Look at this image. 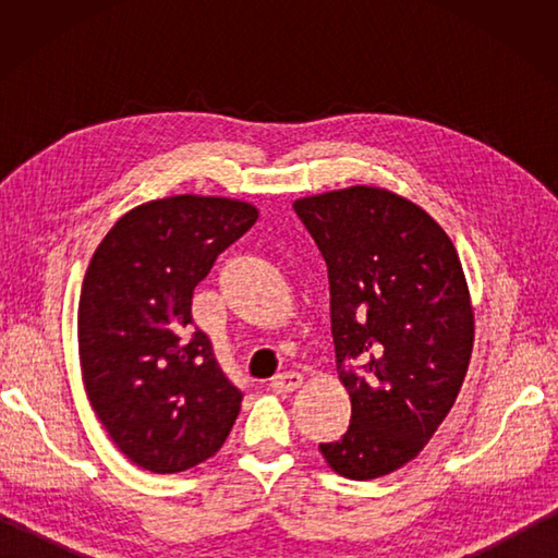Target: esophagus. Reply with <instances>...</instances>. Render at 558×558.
<instances>
[{
    "label": "esophagus",
    "mask_w": 558,
    "mask_h": 558,
    "mask_svg": "<svg viewBox=\"0 0 558 558\" xmlns=\"http://www.w3.org/2000/svg\"><path fill=\"white\" fill-rule=\"evenodd\" d=\"M304 381V376L300 372H286V374H278L270 378V388L276 390V393H292V390H298Z\"/></svg>",
    "instance_id": "esophagus-1"
}]
</instances>
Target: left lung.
<instances>
[{
  "mask_svg": "<svg viewBox=\"0 0 558 558\" xmlns=\"http://www.w3.org/2000/svg\"><path fill=\"white\" fill-rule=\"evenodd\" d=\"M292 208L328 266L330 333L352 402L348 432L318 448L348 480L390 475L417 458L465 381L475 342L465 272L441 225L388 189L348 186Z\"/></svg>",
  "mask_w": 558,
  "mask_h": 558,
  "instance_id": "left-lung-1",
  "label": "left lung"
}]
</instances>
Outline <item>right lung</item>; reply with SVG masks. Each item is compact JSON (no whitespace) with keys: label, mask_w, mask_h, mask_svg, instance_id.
Wrapping results in <instances>:
<instances>
[{"label":"right lung","mask_w":558,"mask_h":558,"mask_svg":"<svg viewBox=\"0 0 558 558\" xmlns=\"http://www.w3.org/2000/svg\"><path fill=\"white\" fill-rule=\"evenodd\" d=\"M256 206L225 196H168L112 225L78 298L83 386L114 446L156 475L216 456L242 408L192 298L220 252L252 228Z\"/></svg>","instance_id":"1"}]
</instances>
